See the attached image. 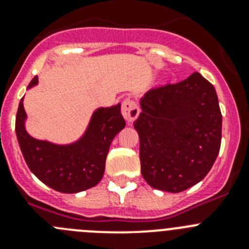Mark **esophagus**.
Segmentation results:
<instances>
[{
    "label": "esophagus",
    "mask_w": 249,
    "mask_h": 249,
    "mask_svg": "<svg viewBox=\"0 0 249 249\" xmlns=\"http://www.w3.org/2000/svg\"><path fill=\"white\" fill-rule=\"evenodd\" d=\"M122 114L124 120L128 121V122H133L140 114V107H138L135 101L126 98L122 102Z\"/></svg>",
    "instance_id": "obj_1"
}]
</instances>
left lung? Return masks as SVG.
<instances>
[{
  "label": "left lung",
  "instance_id": "left-lung-1",
  "mask_svg": "<svg viewBox=\"0 0 249 249\" xmlns=\"http://www.w3.org/2000/svg\"><path fill=\"white\" fill-rule=\"evenodd\" d=\"M133 127L141 173L156 190L178 193L201 182L218 156L222 114L215 89L198 72L147 92Z\"/></svg>",
  "mask_w": 249,
  "mask_h": 249
}]
</instances>
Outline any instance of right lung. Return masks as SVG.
Returning a JSON list of instances; mask_svg holds the SVG:
<instances>
[{"mask_svg":"<svg viewBox=\"0 0 249 249\" xmlns=\"http://www.w3.org/2000/svg\"><path fill=\"white\" fill-rule=\"evenodd\" d=\"M37 85L38 77L35 76L27 89ZM26 121L22 97L16 116V135L22 155L39 181L62 193L82 192L100 183L111 142L126 126L121 103L94 109L83 135L71 143L58 144L32 137L26 129Z\"/></svg>","mask_w":249,"mask_h":249,"instance_id":"obj_1","label":"right lung"}]
</instances>
